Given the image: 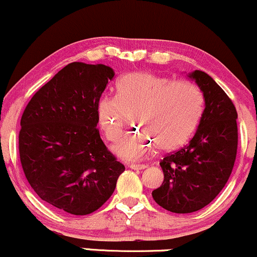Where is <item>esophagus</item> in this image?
Listing matches in <instances>:
<instances>
[{"label": "esophagus", "mask_w": 257, "mask_h": 257, "mask_svg": "<svg viewBox=\"0 0 257 257\" xmlns=\"http://www.w3.org/2000/svg\"><path fill=\"white\" fill-rule=\"evenodd\" d=\"M147 166H145V164H131V166H129V168H132V169H134V170H143V169H145Z\"/></svg>", "instance_id": "1"}]
</instances>
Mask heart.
I'll use <instances>...</instances> for the list:
<instances>
[{
    "instance_id": "b5f03b06",
    "label": "heart",
    "mask_w": 257,
    "mask_h": 257,
    "mask_svg": "<svg viewBox=\"0 0 257 257\" xmlns=\"http://www.w3.org/2000/svg\"><path fill=\"white\" fill-rule=\"evenodd\" d=\"M137 113L141 132L123 139L114 147L125 161H138L153 152H170L185 145L198 126L203 95L188 79H175L152 72L124 75L117 95H102L98 102L100 125L108 141L119 140L129 114Z\"/></svg>"
}]
</instances>
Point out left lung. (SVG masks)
<instances>
[{"label": "left lung", "mask_w": 257, "mask_h": 257, "mask_svg": "<svg viewBox=\"0 0 257 257\" xmlns=\"http://www.w3.org/2000/svg\"><path fill=\"white\" fill-rule=\"evenodd\" d=\"M190 77L203 91L205 108L190 144L161 159L163 184L152 192L158 205L176 214L193 213L213 202L228 181L238 147L232 100L205 72L196 70Z\"/></svg>", "instance_id": "8db88e82"}]
</instances>
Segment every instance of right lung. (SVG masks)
I'll use <instances>...</instances> for the list:
<instances>
[{
	"instance_id": "add662e5",
	"label": "right lung",
	"mask_w": 257,
	"mask_h": 257,
	"mask_svg": "<svg viewBox=\"0 0 257 257\" xmlns=\"http://www.w3.org/2000/svg\"><path fill=\"white\" fill-rule=\"evenodd\" d=\"M114 73L106 65L69 64L23 112L19 156L25 178L48 204L72 215L98 210L124 166L100 138L98 102Z\"/></svg>"
}]
</instances>
